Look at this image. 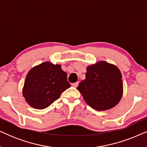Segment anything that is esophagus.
<instances>
[{"label": "esophagus", "mask_w": 147, "mask_h": 147, "mask_svg": "<svg viewBox=\"0 0 147 147\" xmlns=\"http://www.w3.org/2000/svg\"><path fill=\"white\" fill-rule=\"evenodd\" d=\"M78 84H79V82H76V83L72 84H71V86H73V87H75V88H76V87H78Z\"/></svg>", "instance_id": "34e87169"}]
</instances>
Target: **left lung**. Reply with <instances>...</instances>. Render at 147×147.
Listing matches in <instances>:
<instances>
[{
    "label": "left lung",
    "instance_id": "1",
    "mask_svg": "<svg viewBox=\"0 0 147 147\" xmlns=\"http://www.w3.org/2000/svg\"><path fill=\"white\" fill-rule=\"evenodd\" d=\"M77 89L85 102L96 110H106L120 102L123 93L122 75L118 68L106 61L88 66L86 79Z\"/></svg>",
    "mask_w": 147,
    "mask_h": 147
}]
</instances>
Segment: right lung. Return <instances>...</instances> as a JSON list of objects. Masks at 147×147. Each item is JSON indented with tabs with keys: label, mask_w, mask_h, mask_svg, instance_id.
Masks as SVG:
<instances>
[{
	"label": "right lung",
	"mask_w": 147,
	"mask_h": 147,
	"mask_svg": "<svg viewBox=\"0 0 147 147\" xmlns=\"http://www.w3.org/2000/svg\"><path fill=\"white\" fill-rule=\"evenodd\" d=\"M69 87L67 74L61 65L44 62L29 71L23 95L30 106L41 110L59 99L62 92Z\"/></svg>",
	"instance_id": "obj_1"
}]
</instances>
